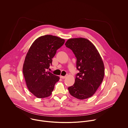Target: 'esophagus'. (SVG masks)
<instances>
[{"label":"esophagus","instance_id":"1","mask_svg":"<svg viewBox=\"0 0 128 128\" xmlns=\"http://www.w3.org/2000/svg\"><path fill=\"white\" fill-rule=\"evenodd\" d=\"M60 78H66V76H60Z\"/></svg>","mask_w":128,"mask_h":128}]
</instances>
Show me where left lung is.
<instances>
[{
  "label": "left lung",
  "instance_id": "1",
  "mask_svg": "<svg viewBox=\"0 0 128 128\" xmlns=\"http://www.w3.org/2000/svg\"><path fill=\"white\" fill-rule=\"evenodd\" d=\"M65 46L75 55L77 69L80 71L73 86L68 88L69 93L78 100L90 98L104 78V66L102 57L94 44L85 38L69 39Z\"/></svg>",
  "mask_w": 128,
  "mask_h": 128
}]
</instances>
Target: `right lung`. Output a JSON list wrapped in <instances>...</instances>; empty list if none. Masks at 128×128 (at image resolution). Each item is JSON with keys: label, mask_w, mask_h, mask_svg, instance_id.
Segmentation results:
<instances>
[{"label": "right lung", "mask_w": 128, "mask_h": 128, "mask_svg": "<svg viewBox=\"0 0 128 128\" xmlns=\"http://www.w3.org/2000/svg\"><path fill=\"white\" fill-rule=\"evenodd\" d=\"M65 40L52 35L36 38L28 51L23 67V72L29 91L35 96L42 98L51 96L59 76L46 71L52 64L56 50Z\"/></svg>", "instance_id": "add662e5"}]
</instances>
